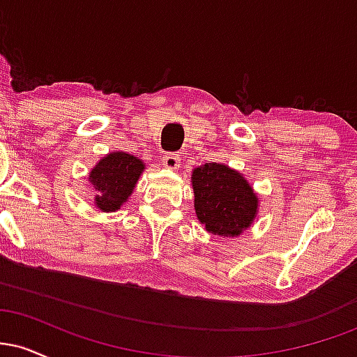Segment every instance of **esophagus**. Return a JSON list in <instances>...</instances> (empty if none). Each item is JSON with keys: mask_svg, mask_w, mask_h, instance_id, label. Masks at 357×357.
Returning a JSON list of instances; mask_svg holds the SVG:
<instances>
[{"mask_svg": "<svg viewBox=\"0 0 357 357\" xmlns=\"http://www.w3.org/2000/svg\"><path fill=\"white\" fill-rule=\"evenodd\" d=\"M162 166L167 169H178L179 167V155L174 153H167L162 155Z\"/></svg>", "mask_w": 357, "mask_h": 357, "instance_id": "obj_1", "label": "esophagus"}]
</instances>
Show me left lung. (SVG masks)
<instances>
[{"instance_id": "obj_1", "label": "left lung", "mask_w": 357, "mask_h": 357, "mask_svg": "<svg viewBox=\"0 0 357 357\" xmlns=\"http://www.w3.org/2000/svg\"><path fill=\"white\" fill-rule=\"evenodd\" d=\"M195 210L206 231L238 236L252 227L258 211V196L238 171L220 162L192 169Z\"/></svg>"}]
</instances>
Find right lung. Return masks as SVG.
<instances>
[{
    "label": "right lung",
    "instance_id": "1",
    "mask_svg": "<svg viewBox=\"0 0 357 357\" xmlns=\"http://www.w3.org/2000/svg\"><path fill=\"white\" fill-rule=\"evenodd\" d=\"M144 162L124 151H114L90 171L89 181L96 190V206L102 211L121 210L132 195Z\"/></svg>",
    "mask_w": 357,
    "mask_h": 357
}]
</instances>
